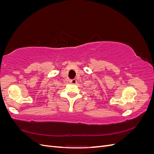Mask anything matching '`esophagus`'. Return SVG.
Listing matches in <instances>:
<instances>
[{"mask_svg": "<svg viewBox=\"0 0 154 154\" xmlns=\"http://www.w3.org/2000/svg\"><path fill=\"white\" fill-rule=\"evenodd\" d=\"M77 81L75 80V79H73V80H70V83H72V84H76Z\"/></svg>", "mask_w": 154, "mask_h": 154, "instance_id": "1", "label": "esophagus"}]
</instances>
